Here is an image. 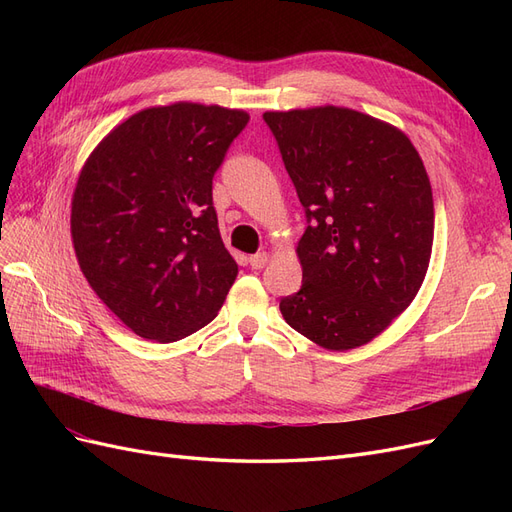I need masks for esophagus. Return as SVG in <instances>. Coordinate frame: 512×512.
I'll use <instances>...</instances> for the list:
<instances>
[{"label": "esophagus", "mask_w": 512, "mask_h": 512, "mask_svg": "<svg viewBox=\"0 0 512 512\" xmlns=\"http://www.w3.org/2000/svg\"><path fill=\"white\" fill-rule=\"evenodd\" d=\"M269 262V254L267 252H258L254 256H250V267L252 269H262Z\"/></svg>", "instance_id": "1"}]
</instances>
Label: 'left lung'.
<instances>
[{
	"mask_svg": "<svg viewBox=\"0 0 512 512\" xmlns=\"http://www.w3.org/2000/svg\"><path fill=\"white\" fill-rule=\"evenodd\" d=\"M305 209L301 290L280 301L290 327L329 350L382 333L429 267L433 196L410 138L339 106L262 115Z\"/></svg>",
	"mask_w": 512,
	"mask_h": 512,
	"instance_id": "left-lung-1",
	"label": "left lung"
}]
</instances>
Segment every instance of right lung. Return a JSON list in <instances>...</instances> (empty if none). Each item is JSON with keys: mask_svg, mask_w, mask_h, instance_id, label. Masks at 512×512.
Returning a JSON list of instances; mask_svg holds the SVG:
<instances>
[{"mask_svg": "<svg viewBox=\"0 0 512 512\" xmlns=\"http://www.w3.org/2000/svg\"><path fill=\"white\" fill-rule=\"evenodd\" d=\"M247 113L177 102L117 126L85 162L72 241L89 286L136 335L160 344L203 329L237 277L213 177Z\"/></svg>", "mask_w": 512, "mask_h": 512, "instance_id": "add662e5", "label": "right lung"}]
</instances>
